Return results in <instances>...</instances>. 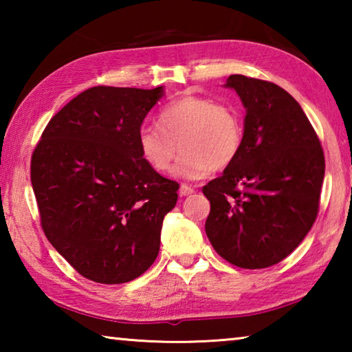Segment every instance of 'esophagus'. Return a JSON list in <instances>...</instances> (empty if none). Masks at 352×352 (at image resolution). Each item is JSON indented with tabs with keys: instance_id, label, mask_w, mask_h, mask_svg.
<instances>
[{
	"instance_id": "esophagus-1",
	"label": "esophagus",
	"mask_w": 352,
	"mask_h": 352,
	"mask_svg": "<svg viewBox=\"0 0 352 352\" xmlns=\"http://www.w3.org/2000/svg\"><path fill=\"white\" fill-rule=\"evenodd\" d=\"M178 192H180L182 197H186V195H190V194L194 192V189L190 188V186H188V184H182L180 190H178Z\"/></svg>"
}]
</instances>
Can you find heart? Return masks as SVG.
<instances>
[{
    "mask_svg": "<svg viewBox=\"0 0 352 352\" xmlns=\"http://www.w3.org/2000/svg\"><path fill=\"white\" fill-rule=\"evenodd\" d=\"M242 121L233 107L205 96L178 98L158 113V127L144 126L138 132V147L144 162L157 172H166L178 146L183 153L174 175L200 180L223 169L237 158L242 147Z\"/></svg>",
    "mask_w": 352,
    "mask_h": 352,
    "instance_id": "heart-1",
    "label": "heart"
}]
</instances>
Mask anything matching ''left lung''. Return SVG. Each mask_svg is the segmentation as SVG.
<instances>
[{
    "label": "left lung",
    "instance_id": "left-lung-1",
    "mask_svg": "<svg viewBox=\"0 0 352 352\" xmlns=\"http://www.w3.org/2000/svg\"><path fill=\"white\" fill-rule=\"evenodd\" d=\"M241 98L242 147L223 174L204 186L214 250L242 269H265L294 252L317 219L324 155L300 104L272 82L233 74Z\"/></svg>",
    "mask_w": 352,
    "mask_h": 352
}]
</instances>
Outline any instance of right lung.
Returning <instances> with one entry per match:
<instances>
[{
  "label": "right lung",
  "instance_id": "right-lung-1",
  "mask_svg": "<svg viewBox=\"0 0 352 352\" xmlns=\"http://www.w3.org/2000/svg\"><path fill=\"white\" fill-rule=\"evenodd\" d=\"M163 94L164 87L88 88L47 122L32 153L41 228L94 283L132 281L158 256L178 183L144 162L138 132Z\"/></svg>",
  "mask_w": 352,
  "mask_h": 352
}]
</instances>
